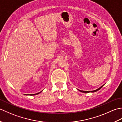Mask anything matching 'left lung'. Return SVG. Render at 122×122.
<instances>
[{"label": "left lung", "mask_w": 122, "mask_h": 122, "mask_svg": "<svg viewBox=\"0 0 122 122\" xmlns=\"http://www.w3.org/2000/svg\"><path fill=\"white\" fill-rule=\"evenodd\" d=\"M104 84H103V85H102V86H101V87H100L99 88H98V89H97V90H94V91H81V90H79L80 92H83V93H89V92L93 93V92H97V91L100 90V89H101V88H102L103 86H104Z\"/></svg>", "instance_id": "obj_1"}]
</instances>
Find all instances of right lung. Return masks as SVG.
Segmentation results:
<instances>
[{
  "label": "right lung",
  "mask_w": 122,
  "mask_h": 122,
  "mask_svg": "<svg viewBox=\"0 0 122 122\" xmlns=\"http://www.w3.org/2000/svg\"><path fill=\"white\" fill-rule=\"evenodd\" d=\"M42 91H41V92H39V93H36V94H30V95H37V94H39V93H40ZM27 95H28V94H27Z\"/></svg>",
  "instance_id": "1"
}]
</instances>
